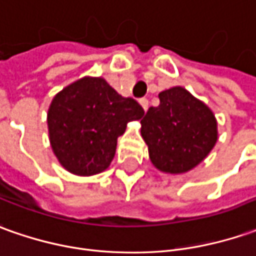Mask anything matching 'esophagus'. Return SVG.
I'll list each match as a JSON object with an SVG mask.
<instances>
[{"mask_svg":"<svg viewBox=\"0 0 256 256\" xmlns=\"http://www.w3.org/2000/svg\"><path fill=\"white\" fill-rule=\"evenodd\" d=\"M140 106H142V108H144V111H146V110H148L149 101L146 100V98H140Z\"/></svg>","mask_w":256,"mask_h":256,"instance_id":"34e87169","label":"esophagus"}]
</instances>
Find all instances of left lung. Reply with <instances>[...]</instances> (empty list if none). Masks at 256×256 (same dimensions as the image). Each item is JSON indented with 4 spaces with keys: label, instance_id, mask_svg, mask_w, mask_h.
I'll return each mask as SVG.
<instances>
[{
    "label": "left lung",
    "instance_id": "left-lung-1",
    "mask_svg": "<svg viewBox=\"0 0 256 256\" xmlns=\"http://www.w3.org/2000/svg\"><path fill=\"white\" fill-rule=\"evenodd\" d=\"M140 135L158 170L182 174L208 156L218 130L210 107L176 86L159 92V106L149 108L140 120Z\"/></svg>",
    "mask_w": 256,
    "mask_h": 256
}]
</instances>
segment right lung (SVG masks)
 Returning <instances> with one entry per match:
<instances>
[{"mask_svg":"<svg viewBox=\"0 0 256 256\" xmlns=\"http://www.w3.org/2000/svg\"><path fill=\"white\" fill-rule=\"evenodd\" d=\"M142 116L140 104L118 94L106 78L82 77L58 92L48 110L53 154L77 176L104 172L114 159L118 136Z\"/></svg>","mask_w":256,"mask_h":256,"instance_id":"right-lung-1","label":"right lung"}]
</instances>
